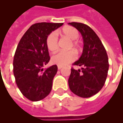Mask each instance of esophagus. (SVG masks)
I'll return each mask as SVG.
<instances>
[{
  "label": "esophagus",
  "mask_w": 123,
  "mask_h": 123,
  "mask_svg": "<svg viewBox=\"0 0 123 123\" xmlns=\"http://www.w3.org/2000/svg\"><path fill=\"white\" fill-rule=\"evenodd\" d=\"M57 68H58V69H61L62 67V66H58Z\"/></svg>",
  "instance_id": "34e87169"
}]
</instances>
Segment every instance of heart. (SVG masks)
<instances>
[{"mask_svg": "<svg viewBox=\"0 0 123 123\" xmlns=\"http://www.w3.org/2000/svg\"><path fill=\"white\" fill-rule=\"evenodd\" d=\"M62 34L64 37L71 40V44H69L68 47L71 49L72 47L74 48L75 52L78 53L79 52V44L78 42L75 41L79 36V33L75 28L73 27H66L62 29L61 32ZM46 46L50 52L52 53L55 52L58 49V37L57 34L55 32H52L46 38ZM77 55L73 50L68 52H61L54 55L52 57V62L58 66H66L76 59Z\"/></svg>", "mask_w": 123, "mask_h": 123, "instance_id": "b5f03b06", "label": "heart"}]
</instances>
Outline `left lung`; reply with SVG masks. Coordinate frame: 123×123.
Returning a JSON list of instances; mask_svg holds the SVG:
<instances>
[{
	"label": "left lung",
	"instance_id": "8db88e82",
	"mask_svg": "<svg viewBox=\"0 0 123 123\" xmlns=\"http://www.w3.org/2000/svg\"><path fill=\"white\" fill-rule=\"evenodd\" d=\"M68 24L80 32L84 42L82 55L73 64L80 66L81 69H71L68 79L69 89L80 97H91L102 89L107 79L109 67L107 52L90 27L77 22Z\"/></svg>",
	"mask_w": 123,
	"mask_h": 123
}]
</instances>
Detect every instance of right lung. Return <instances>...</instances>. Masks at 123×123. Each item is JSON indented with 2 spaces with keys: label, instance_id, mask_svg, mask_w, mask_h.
I'll list each match as a JSON object with an SVG mask.
<instances>
[{
  "label": "right lung",
  "instance_id": "1",
  "mask_svg": "<svg viewBox=\"0 0 123 123\" xmlns=\"http://www.w3.org/2000/svg\"><path fill=\"white\" fill-rule=\"evenodd\" d=\"M62 23H37L31 25L18 43L13 59V73L18 89L31 101L44 99L50 94L57 65L43 69L50 59L46 38Z\"/></svg>",
  "mask_w": 123,
  "mask_h": 123
}]
</instances>
